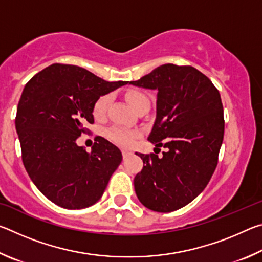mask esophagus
I'll list each match as a JSON object with an SVG mask.
<instances>
[{
    "label": "esophagus",
    "instance_id": "1",
    "mask_svg": "<svg viewBox=\"0 0 262 262\" xmlns=\"http://www.w3.org/2000/svg\"><path fill=\"white\" fill-rule=\"evenodd\" d=\"M122 157L123 158H127L128 156H130L132 155V151H129V150H126V149H122Z\"/></svg>",
    "mask_w": 262,
    "mask_h": 262
}]
</instances>
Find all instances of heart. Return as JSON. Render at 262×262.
I'll list each match as a JSON object with an SVG mask.
<instances>
[{
	"label": "heart",
	"mask_w": 262,
	"mask_h": 262,
	"mask_svg": "<svg viewBox=\"0 0 262 262\" xmlns=\"http://www.w3.org/2000/svg\"><path fill=\"white\" fill-rule=\"evenodd\" d=\"M126 99L133 108H134L136 112L140 108L143 107V106L150 105L149 98L145 96L143 92L137 91V90H130L126 94ZM111 101H112V97L111 95H103L100 96L98 99L95 101L94 106H92V114L96 119H103L105 117L106 112L110 107ZM106 136L108 137L114 143L119 145H122V147H129L133 144L135 137L137 136V132L127 129V128L122 127H112L106 132Z\"/></svg>",
	"instance_id": "obj_1"
}]
</instances>
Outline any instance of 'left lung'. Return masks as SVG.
<instances>
[{
	"label": "left lung",
	"instance_id": "left-lung-1",
	"mask_svg": "<svg viewBox=\"0 0 262 262\" xmlns=\"http://www.w3.org/2000/svg\"><path fill=\"white\" fill-rule=\"evenodd\" d=\"M129 84L158 91L148 140L166 148L161 157L136 152L143 161L134 178L136 195L154 211L178 210L206 188L217 166L224 136L220 92L198 69L172 63Z\"/></svg>",
	"mask_w": 262,
	"mask_h": 262
}]
</instances>
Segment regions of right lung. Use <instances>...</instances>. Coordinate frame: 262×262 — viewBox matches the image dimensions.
I'll return each instance as SVG.
<instances>
[{
  "mask_svg": "<svg viewBox=\"0 0 262 262\" xmlns=\"http://www.w3.org/2000/svg\"><path fill=\"white\" fill-rule=\"evenodd\" d=\"M128 82H107L72 64L54 63L26 83L16 114L21 159L31 180L53 203L82 209L99 200L122 161L114 144L98 137L89 154L76 140L94 123L100 96Z\"/></svg>",
  "mask_w": 262,
  "mask_h": 262,
  "instance_id": "add662e5",
  "label": "right lung"
}]
</instances>
